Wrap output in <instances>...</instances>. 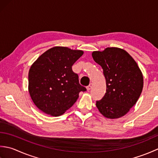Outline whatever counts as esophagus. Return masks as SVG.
Wrapping results in <instances>:
<instances>
[{"mask_svg":"<svg viewBox=\"0 0 158 158\" xmlns=\"http://www.w3.org/2000/svg\"><path fill=\"white\" fill-rule=\"evenodd\" d=\"M92 86H93V83H90L89 85L88 86H87V89L90 90V89H91V88H92Z\"/></svg>","mask_w":158,"mask_h":158,"instance_id":"34e87169","label":"esophagus"}]
</instances>
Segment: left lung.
Returning a JSON list of instances; mask_svg holds the SVG:
<instances>
[{
  "instance_id": "8db88e82",
  "label": "left lung",
  "mask_w": 158,
  "mask_h": 158,
  "mask_svg": "<svg viewBox=\"0 0 158 158\" xmlns=\"http://www.w3.org/2000/svg\"><path fill=\"white\" fill-rule=\"evenodd\" d=\"M94 61L101 66L106 89L96 105L105 117L116 119L123 116L135 105L143 88V77L132 56L125 50L107 48L93 52Z\"/></svg>"
}]
</instances>
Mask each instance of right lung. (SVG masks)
<instances>
[{"instance_id": "right-lung-1", "label": "right lung", "mask_w": 158, "mask_h": 158, "mask_svg": "<svg viewBox=\"0 0 158 158\" xmlns=\"http://www.w3.org/2000/svg\"><path fill=\"white\" fill-rule=\"evenodd\" d=\"M83 53L65 47H54L33 63L28 73V90L35 105L48 115L59 116L71 107L80 92L79 76L72 66Z\"/></svg>"}]
</instances>
